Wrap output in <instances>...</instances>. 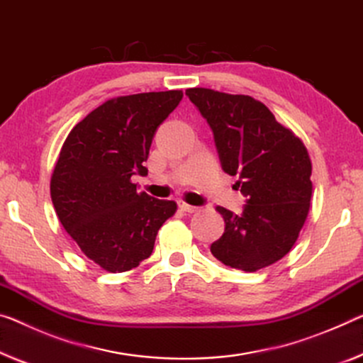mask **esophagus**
<instances>
[{
  "mask_svg": "<svg viewBox=\"0 0 363 363\" xmlns=\"http://www.w3.org/2000/svg\"><path fill=\"white\" fill-rule=\"evenodd\" d=\"M178 206H180V209L183 211V213L191 214V213H196V211H198L196 206H191V204H186V203H180Z\"/></svg>",
  "mask_w": 363,
  "mask_h": 363,
  "instance_id": "obj_1",
  "label": "esophagus"
}]
</instances>
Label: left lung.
I'll return each mask as SVG.
<instances>
[{"mask_svg": "<svg viewBox=\"0 0 363 363\" xmlns=\"http://www.w3.org/2000/svg\"><path fill=\"white\" fill-rule=\"evenodd\" d=\"M186 96L214 133L220 165L238 177L243 213L217 206L225 230L211 245L220 263L255 272L284 258L305 224L311 199V160L305 144L250 96L193 87Z\"/></svg>", "mask_w": 363, "mask_h": 363, "instance_id": "left-lung-1", "label": "left lung"}]
</instances>
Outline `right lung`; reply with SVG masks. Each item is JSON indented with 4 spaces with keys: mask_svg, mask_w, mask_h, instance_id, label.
<instances>
[{
    "mask_svg": "<svg viewBox=\"0 0 363 363\" xmlns=\"http://www.w3.org/2000/svg\"><path fill=\"white\" fill-rule=\"evenodd\" d=\"M182 91L144 92L107 100L66 138L50 194L57 216L89 259L125 272L150 256L159 228L175 214V201L139 193L133 175L143 165L160 123Z\"/></svg>",
    "mask_w": 363,
    "mask_h": 363,
    "instance_id": "obj_1",
    "label": "right lung"
}]
</instances>
